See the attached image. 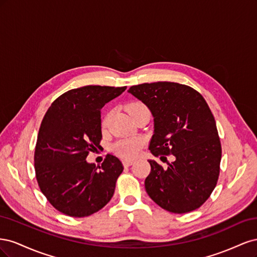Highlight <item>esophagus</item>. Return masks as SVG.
Here are the masks:
<instances>
[{"label": "esophagus", "instance_id": "1", "mask_svg": "<svg viewBox=\"0 0 257 257\" xmlns=\"http://www.w3.org/2000/svg\"><path fill=\"white\" fill-rule=\"evenodd\" d=\"M122 163H123V166L124 167H128L132 164H134V160H123Z\"/></svg>", "mask_w": 257, "mask_h": 257}]
</instances>
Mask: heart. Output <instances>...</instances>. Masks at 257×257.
<instances>
[{"label":"heart","instance_id":"obj_1","mask_svg":"<svg viewBox=\"0 0 257 257\" xmlns=\"http://www.w3.org/2000/svg\"><path fill=\"white\" fill-rule=\"evenodd\" d=\"M126 110L131 114L132 118H135L136 115L141 114L143 112H150L149 108L147 107V105L141 100H133L126 105ZM110 118V113H108L104 120L102 125L103 127H106L108 121H109ZM144 147V141L142 138H125V139H121V141H118L112 146V151L119 155V157L123 159H134L137 155L141 153L142 149Z\"/></svg>","mask_w":257,"mask_h":257}]
</instances>
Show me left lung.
Segmentation results:
<instances>
[{
  "label": "left lung",
  "mask_w": 257,
  "mask_h": 257,
  "mask_svg": "<svg viewBox=\"0 0 257 257\" xmlns=\"http://www.w3.org/2000/svg\"><path fill=\"white\" fill-rule=\"evenodd\" d=\"M151 110L154 134L149 149L155 157L174 155L163 168L149 161L148 195L163 209L186 213L210 197L220 176L222 147L214 116L199 92L189 85L158 81L128 90Z\"/></svg>",
  "instance_id": "left-lung-1"
}]
</instances>
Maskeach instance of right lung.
I'll return each instance as SVG.
<instances>
[{
    "mask_svg": "<svg viewBox=\"0 0 257 257\" xmlns=\"http://www.w3.org/2000/svg\"><path fill=\"white\" fill-rule=\"evenodd\" d=\"M126 87L85 85L60 95L44 115L34 152L38 186L58 211L73 217L97 212L113 196L121 161L107 154L102 166L85 161L100 147V109Z\"/></svg>",
    "mask_w": 257,
    "mask_h": 257,
    "instance_id": "obj_1",
    "label": "right lung"
}]
</instances>
